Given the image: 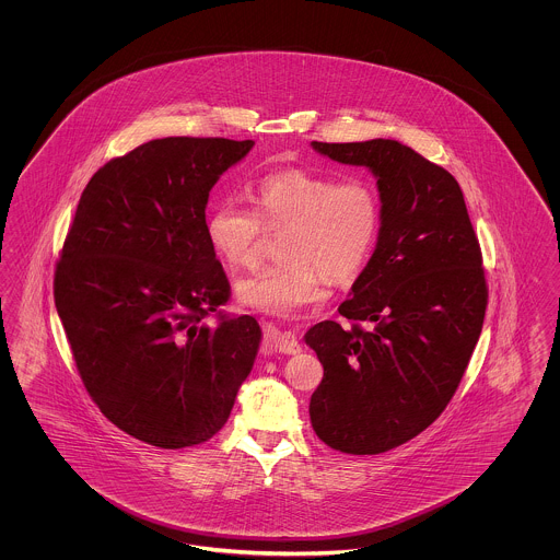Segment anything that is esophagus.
I'll return each mask as SVG.
<instances>
[{"mask_svg": "<svg viewBox=\"0 0 560 560\" xmlns=\"http://www.w3.org/2000/svg\"><path fill=\"white\" fill-rule=\"evenodd\" d=\"M265 347L270 352H283V354H298L300 342L292 331H281L277 325H265Z\"/></svg>", "mask_w": 560, "mask_h": 560, "instance_id": "1", "label": "esophagus"}]
</instances>
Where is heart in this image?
Here are the masks:
<instances>
[{"label": "heart", "instance_id": "1", "mask_svg": "<svg viewBox=\"0 0 560 560\" xmlns=\"http://www.w3.org/2000/svg\"><path fill=\"white\" fill-rule=\"evenodd\" d=\"M254 210L235 199L213 206L206 222L213 252L231 268L258 267L265 231L288 229L281 262L241 279L245 306L275 317H295L325 295V272L348 279L365 265L380 233L382 206L372 180L331 178L306 170L265 176L252 195Z\"/></svg>", "mask_w": 560, "mask_h": 560}]
</instances>
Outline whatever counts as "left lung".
<instances>
[{"label":"left lung","mask_w":560,"mask_h":560,"mask_svg":"<svg viewBox=\"0 0 560 560\" xmlns=\"http://www.w3.org/2000/svg\"><path fill=\"white\" fill-rule=\"evenodd\" d=\"M313 149L377 178V243L338 308L350 325L320 320L304 336L323 365L308 407L317 436L375 455L427 430L459 386L489 293L479 240L457 180L413 149L384 138Z\"/></svg>","instance_id":"1"}]
</instances>
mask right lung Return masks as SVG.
<instances>
[{
	"label": "right lung",
	"mask_w": 560,
	"mask_h": 560,
	"mask_svg": "<svg viewBox=\"0 0 560 560\" xmlns=\"http://www.w3.org/2000/svg\"><path fill=\"white\" fill-rule=\"evenodd\" d=\"M252 147L170 136L108 161L56 262L54 302L88 395L161 450L206 443L226 424L260 347L254 317L220 311L231 283L206 233L210 190Z\"/></svg>",
	"instance_id": "1"
}]
</instances>
